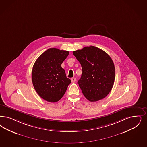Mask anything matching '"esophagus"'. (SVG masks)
Returning <instances> with one entry per match:
<instances>
[{"mask_svg": "<svg viewBox=\"0 0 147 147\" xmlns=\"http://www.w3.org/2000/svg\"><path fill=\"white\" fill-rule=\"evenodd\" d=\"M71 81L72 82H75L76 81V79L75 78H72L71 79Z\"/></svg>", "mask_w": 147, "mask_h": 147, "instance_id": "34e87169", "label": "esophagus"}]
</instances>
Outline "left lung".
Wrapping results in <instances>:
<instances>
[{"label": "left lung", "mask_w": 147, "mask_h": 147, "mask_svg": "<svg viewBox=\"0 0 147 147\" xmlns=\"http://www.w3.org/2000/svg\"><path fill=\"white\" fill-rule=\"evenodd\" d=\"M73 53L82 67L78 84L84 96L91 102L104 98L111 91L115 79V68L110 56L92 46Z\"/></svg>", "instance_id": "obj_1"}]
</instances>
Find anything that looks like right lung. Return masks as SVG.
<instances>
[{
  "label": "right lung",
  "mask_w": 147,
  "mask_h": 147,
  "mask_svg": "<svg viewBox=\"0 0 147 147\" xmlns=\"http://www.w3.org/2000/svg\"><path fill=\"white\" fill-rule=\"evenodd\" d=\"M68 54V51L49 48L38 57L33 66V86L37 94L46 101L60 100L71 84L61 66Z\"/></svg>",
  "instance_id": "add662e5"
}]
</instances>
